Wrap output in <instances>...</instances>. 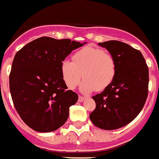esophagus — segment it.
<instances>
[{
    "instance_id": "esophagus-1",
    "label": "esophagus",
    "mask_w": 159,
    "mask_h": 159,
    "mask_svg": "<svg viewBox=\"0 0 159 159\" xmlns=\"http://www.w3.org/2000/svg\"><path fill=\"white\" fill-rule=\"evenodd\" d=\"M85 98H86L85 97H83V96H79V99H78V101L80 102H84V100H85Z\"/></svg>"
}]
</instances>
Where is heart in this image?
Wrapping results in <instances>:
<instances>
[{"mask_svg":"<svg viewBox=\"0 0 159 159\" xmlns=\"http://www.w3.org/2000/svg\"><path fill=\"white\" fill-rule=\"evenodd\" d=\"M116 70V61L111 54L90 46L76 52L73 61L65 60L61 64L62 76L70 89L75 88L83 74L80 91L84 93L104 90L113 81Z\"/></svg>","mask_w":159,"mask_h":159,"instance_id":"obj_1","label":"heart"}]
</instances>
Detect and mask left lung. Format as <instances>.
I'll list each match as a JSON object with an SVG mask.
<instances>
[{"label":"left lung","mask_w":159,"mask_h":159,"mask_svg":"<svg viewBox=\"0 0 159 159\" xmlns=\"http://www.w3.org/2000/svg\"><path fill=\"white\" fill-rule=\"evenodd\" d=\"M116 61V75L100 94L93 96L96 108L90 119L96 127L114 130L124 127L140 113L148 94V67L140 51L120 41L98 43Z\"/></svg>","instance_id":"left-lung-1"}]
</instances>
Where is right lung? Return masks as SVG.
<instances>
[{"label": "right lung", "mask_w": 159, "mask_h": 159, "mask_svg": "<svg viewBox=\"0 0 159 159\" xmlns=\"http://www.w3.org/2000/svg\"><path fill=\"white\" fill-rule=\"evenodd\" d=\"M86 43L42 37L15 55L9 75L10 92L17 113L30 129L53 132L66 122L69 107L76 103L78 95L67 90L61 64L72 50Z\"/></svg>", "instance_id": "obj_1"}]
</instances>
